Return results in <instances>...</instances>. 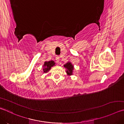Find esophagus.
Segmentation results:
<instances>
[{
  "label": "esophagus",
  "mask_w": 124,
  "mask_h": 124,
  "mask_svg": "<svg viewBox=\"0 0 124 124\" xmlns=\"http://www.w3.org/2000/svg\"><path fill=\"white\" fill-rule=\"evenodd\" d=\"M56 62L57 63H59V62H60V57H58V56H57V57H56Z\"/></svg>",
  "instance_id": "esophagus-1"
}]
</instances>
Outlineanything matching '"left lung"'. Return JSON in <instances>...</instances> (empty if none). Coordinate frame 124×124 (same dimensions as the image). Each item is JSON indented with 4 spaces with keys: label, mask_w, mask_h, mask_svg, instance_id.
Returning a JSON list of instances; mask_svg holds the SVG:
<instances>
[{
    "label": "left lung",
    "mask_w": 124,
    "mask_h": 124,
    "mask_svg": "<svg viewBox=\"0 0 124 124\" xmlns=\"http://www.w3.org/2000/svg\"><path fill=\"white\" fill-rule=\"evenodd\" d=\"M64 67L67 69V70L66 71V72L68 75H70L73 74L72 73H73V70L74 68H73V66L71 64V63L70 62L67 63L66 64L64 65Z\"/></svg>",
    "instance_id": "left-lung-1"
}]
</instances>
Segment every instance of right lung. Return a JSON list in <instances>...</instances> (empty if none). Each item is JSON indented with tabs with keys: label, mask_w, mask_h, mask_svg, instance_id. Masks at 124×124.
I'll return each instance as SVG.
<instances>
[{
	"label": "right lung",
	"mask_w": 124,
	"mask_h": 124,
	"mask_svg": "<svg viewBox=\"0 0 124 124\" xmlns=\"http://www.w3.org/2000/svg\"><path fill=\"white\" fill-rule=\"evenodd\" d=\"M55 63L53 61H51L48 62H45L44 67V68H43V72L44 73H46L47 71H48L49 70L51 69V67L54 66H55Z\"/></svg>",
	"instance_id": "right-lung-1"
}]
</instances>
